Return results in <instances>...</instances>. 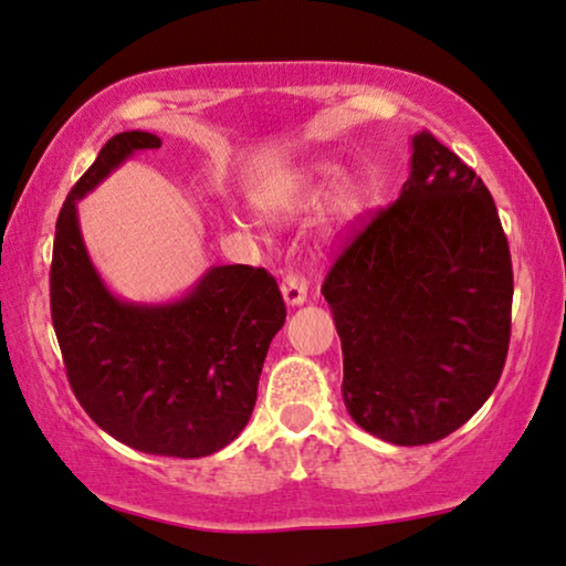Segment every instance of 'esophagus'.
Returning a JSON list of instances; mask_svg holds the SVG:
<instances>
[{
    "mask_svg": "<svg viewBox=\"0 0 566 566\" xmlns=\"http://www.w3.org/2000/svg\"><path fill=\"white\" fill-rule=\"evenodd\" d=\"M282 297L290 307H300L307 302V282L300 274H286L282 280Z\"/></svg>",
    "mask_w": 566,
    "mask_h": 566,
    "instance_id": "1",
    "label": "esophagus"
}]
</instances>
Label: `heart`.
Returning <instances> with one entry per match:
<instances>
[{"label":"heart","mask_w":566,"mask_h":566,"mask_svg":"<svg viewBox=\"0 0 566 566\" xmlns=\"http://www.w3.org/2000/svg\"><path fill=\"white\" fill-rule=\"evenodd\" d=\"M335 163H327V159L310 163L307 167H302L297 180H294L284 192L261 200V210H264L272 221L290 223L310 213V210L323 200L325 192L331 190V196H327V231L340 229V226H345L353 216H356L358 188L356 182L348 180V177H340V180H335ZM333 181L336 182L335 186L332 185ZM239 226L243 223L239 221Z\"/></svg>","instance_id":"heart-1"}]
</instances>
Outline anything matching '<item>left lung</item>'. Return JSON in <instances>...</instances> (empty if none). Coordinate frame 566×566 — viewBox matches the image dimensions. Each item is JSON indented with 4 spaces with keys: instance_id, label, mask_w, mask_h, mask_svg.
I'll return each instance as SVG.
<instances>
[{
    "instance_id": "1",
    "label": "left lung",
    "mask_w": 566,
    "mask_h": 566,
    "mask_svg": "<svg viewBox=\"0 0 566 566\" xmlns=\"http://www.w3.org/2000/svg\"><path fill=\"white\" fill-rule=\"evenodd\" d=\"M409 180L323 284L350 419L391 444L452 434L488 401L509 353L513 272L483 180L429 132Z\"/></svg>"
}]
</instances>
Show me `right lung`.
I'll return each mask as SVG.
<instances>
[{
  "label": "right lung",
  "instance_id": "right-lung-1",
  "mask_svg": "<svg viewBox=\"0 0 566 566\" xmlns=\"http://www.w3.org/2000/svg\"><path fill=\"white\" fill-rule=\"evenodd\" d=\"M159 147L157 134H116L67 192L55 226L50 312L86 415L134 450L196 460L223 450L249 424L286 307L274 276L243 264L208 266L167 302H132L108 290L83 241L78 200L137 151Z\"/></svg>",
  "mask_w": 566,
  "mask_h": 566
}]
</instances>
